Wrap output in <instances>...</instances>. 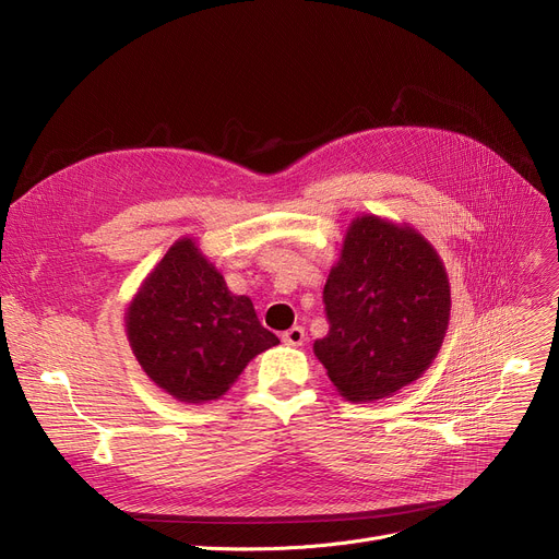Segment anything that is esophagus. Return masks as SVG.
Wrapping results in <instances>:
<instances>
[{
  "instance_id": "1",
  "label": "esophagus",
  "mask_w": 559,
  "mask_h": 559,
  "mask_svg": "<svg viewBox=\"0 0 559 559\" xmlns=\"http://www.w3.org/2000/svg\"><path fill=\"white\" fill-rule=\"evenodd\" d=\"M283 342H285L287 346H304V342H306V331H304L301 326H292L289 331L283 333Z\"/></svg>"
}]
</instances>
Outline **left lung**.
<instances>
[{"instance_id":"8db88e82","label":"left lung","mask_w":559,"mask_h":559,"mask_svg":"<svg viewBox=\"0 0 559 559\" xmlns=\"http://www.w3.org/2000/svg\"><path fill=\"white\" fill-rule=\"evenodd\" d=\"M324 304L329 335L314 356L354 403L396 394L432 365L451 319L442 258L409 224L360 215L348 224Z\"/></svg>"}]
</instances>
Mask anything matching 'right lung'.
Listing matches in <instances>:
<instances>
[{
	"mask_svg": "<svg viewBox=\"0 0 559 559\" xmlns=\"http://www.w3.org/2000/svg\"><path fill=\"white\" fill-rule=\"evenodd\" d=\"M127 337L142 371L183 403L222 399L245 367L278 344L253 304L233 295L192 238L176 240L133 295Z\"/></svg>",
	"mask_w": 559,
	"mask_h": 559,
	"instance_id": "right-lung-1",
	"label": "right lung"
}]
</instances>
